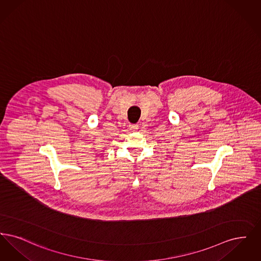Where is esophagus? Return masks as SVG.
<instances>
[{
  "label": "esophagus",
  "instance_id": "obj_1",
  "mask_svg": "<svg viewBox=\"0 0 261 261\" xmlns=\"http://www.w3.org/2000/svg\"><path fill=\"white\" fill-rule=\"evenodd\" d=\"M129 127H130V130H131V131L135 132V131H137V130H138V127H139V126H138V125L136 124H131L130 125V126H129Z\"/></svg>",
  "mask_w": 261,
  "mask_h": 261
}]
</instances>
